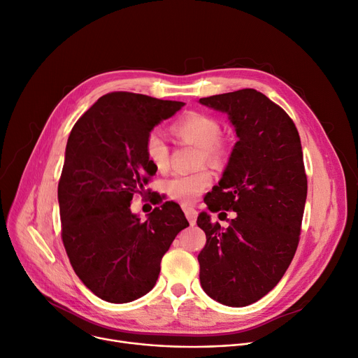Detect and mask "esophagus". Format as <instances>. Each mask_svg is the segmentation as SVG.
<instances>
[{
  "mask_svg": "<svg viewBox=\"0 0 358 358\" xmlns=\"http://www.w3.org/2000/svg\"><path fill=\"white\" fill-rule=\"evenodd\" d=\"M182 210L185 213V217L189 219L190 224H194L196 219H197V210L193 208H189V206H182Z\"/></svg>",
  "mask_w": 358,
  "mask_h": 358,
  "instance_id": "34e87169",
  "label": "esophagus"
}]
</instances>
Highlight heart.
<instances>
[{"label":"heart","mask_w":358,"mask_h":358,"mask_svg":"<svg viewBox=\"0 0 358 358\" xmlns=\"http://www.w3.org/2000/svg\"><path fill=\"white\" fill-rule=\"evenodd\" d=\"M173 135L184 143L199 146L197 165L208 162L222 165L227 159L228 148L220 138V123L206 113L192 111L171 126ZM145 154L159 171L169 166V145L159 130H149L145 138ZM213 182V176L208 168H199L192 173H180L165 182L168 196L184 204L193 203Z\"/></svg>","instance_id":"b5f03b06"}]
</instances>
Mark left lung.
<instances>
[{
  "label": "left lung",
  "instance_id": "left-lung-1",
  "mask_svg": "<svg viewBox=\"0 0 358 358\" xmlns=\"http://www.w3.org/2000/svg\"><path fill=\"white\" fill-rule=\"evenodd\" d=\"M200 103L228 113L239 138L219 185L204 197L210 212L236 216L227 229L208 213L197 217L206 234L200 283L219 303L241 308L277 286L297 250L308 194L302 143L287 113L254 88Z\"/></svg>",
  "mask_w": 358,
  "mask_h": 358
}]
</instances>
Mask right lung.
Returning <instances> with one entry per match:
<instances>
[{
  "label": "right lung",
  "mask_w": 358,
  "mask_h": 358,
  "mask_svg": "<svg viewBox=\"0 0 358 358\" xmlns=\"http://www.w3.org/2000/svg\"><path fill=\"white\" fill-rule=\"evenodd\" d=\"M182 106L108 92L69 134L58 184L61 236L75 274L106 302L127 303L152 290L164 254L189 227L174 201L146 220L130 212L134 194H142L157 173L145 154L146 134Z\"/></svg>",
  "instance_id": "obj_1"
}]
</instances>
